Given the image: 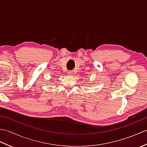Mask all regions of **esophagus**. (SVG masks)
Here are the masks:
<instances>
[{
  "label": "esophagus",
  "instance_id": "34e87169",
  "mask_svg": "<svg viewBox=\"0 0 147 147\" xmlns=\"http://www.w3.org/2000/svg\"><path fill=\"white\" fill-rule=\"evenodd\" d=\"M67 74H68V75H69V76H71V75H73V71H68V72H67Z\"/></svg>",
  "mask_w": 147,
  "mask_h": 147
}]
</instances>
